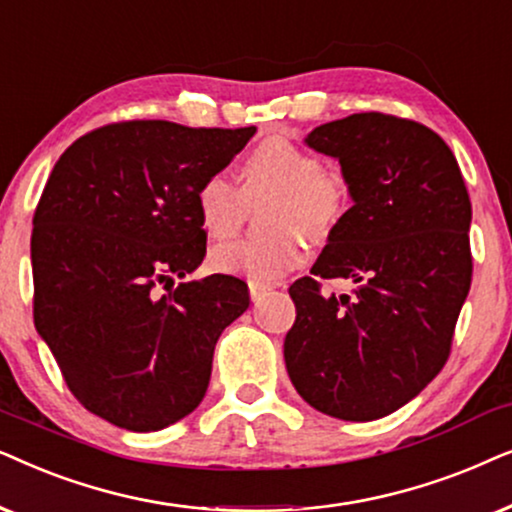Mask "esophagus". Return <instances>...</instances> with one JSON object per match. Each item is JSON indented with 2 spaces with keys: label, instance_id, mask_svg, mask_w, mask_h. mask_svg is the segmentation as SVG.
<instances>
[{
  "label": "esophagus",
  "instance_id": "esophagus-1",
  "mask_svg": "<svg viewBox=\"0 0 512 512\" xmlns=\"http://www.w3.org/2000/svg\"><path fill=\"white\" fill-rule=\"evenodd\" d=\"M248 288H250V299H252V302H260L264 295H269V292H271V285L255 283V281H250Z\"/></svg>",
  "mask_w": 512,
  "mask_h": 512
}]
</instances>
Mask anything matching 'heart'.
I'll list each match as a JSON object with an SVG mask.
<instances>
[{"label":"heart","instance_id":"b5f03b06","mask_svg":"<svg viewBox=\"0 0 512 512\" xmlns=\"http://www.w3.org/2000/svg\"><path fill=\"white\" fill-rule=\"evenodd\" d=\"M269 194L274 201L267 208V229L276 234L217 245L210 252L215 271L276 283L306 260L299 234L327 241L342 227L353 203L351 180L342 170L327 168L309 149L276 138L245 156L238 185L227 173L203 177L194 194L196 215L208 236L229 238L241 229L248 201Z\"/></svg>","mask_w":512,"mask_h":512}]
</instances>
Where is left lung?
Instances as JSON below:
<instances>
[{
	"instance_id": "8db88e82",
	"label": "left lung",
	"mask_w": 512,
	"mask_h": 512,
	"mask_svg": "<svg viewBox=\"0 0 512 512\" xmlns=\"http://www.w3.org/2000/svg\"><path fill=\"white\" fill-rule=\"evenodd\" d=\"M306 145L339 159L353 206L313 276L290 285L285 367L318 412L372 421L424 391L452 351L473 278L468 189L447 142L412 119L351 114L313 128ZM318 277L357 290L325 296Z\"/></svg>"
}]
</instances>
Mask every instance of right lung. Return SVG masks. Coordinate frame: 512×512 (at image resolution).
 Wrapping results in <instances>:
<instances>
[{
	"label": "right lung",
	"mask_w": 512,
	"mask_h": 512,
	"mask_svg": "<svg viewBox=\"0 0 512 512\" xmlns=\"http://www.w3.org/2000/svg\"><path fill=\"white\" fill-rule=\"evenodd\" d=\"M252 135L117 121L74 140L51 170L32 217L34 327L74 398L109 424L159 431L206 395L248 285L213 274L173 288V278L206 257L196 187Z\"/></svg>",
	"instance_id": "1"
}]
</instances>
